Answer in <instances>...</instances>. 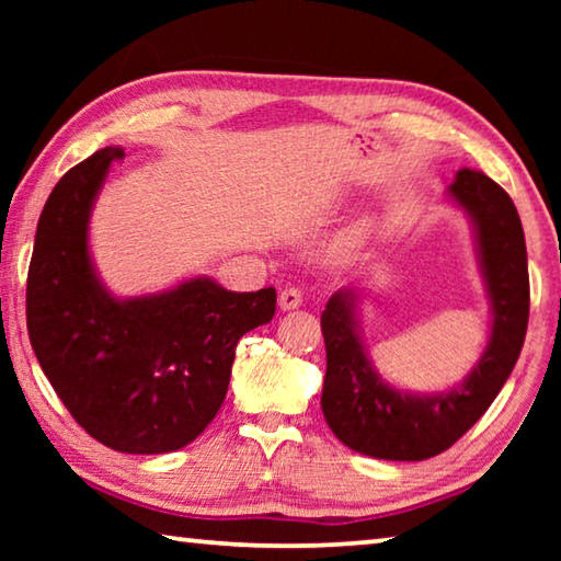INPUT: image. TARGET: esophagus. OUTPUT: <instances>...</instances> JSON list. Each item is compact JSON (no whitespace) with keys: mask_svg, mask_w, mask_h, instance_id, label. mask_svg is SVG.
Segmentation results:
<instances>
[{"mask_svg":"<svg viewBox=\"0 0 561 561\" xmlns=\"http://www.w3.org/2000/svg\"><path fill=\"white\" fill-rule=\"evenodd\" d=\"M301 301H304L301 289H297V287H284V289L279 291V309H282V311L299 309Z\"/></svg>","mask_w":561,"mask_h":561,"instance_id":"esophagus-1","label":"esophagus"}]
</instances>
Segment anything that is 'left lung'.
I'll return each instance as SVG.
<instances>
[{"label":"left lung","instance_id":"obj_1","mask_svg":"<svg viewBox=\"0 0 561 561\" xmlns=\"http://www.w3.org/2000/svg\"><path fill=\"white\" fill-rule=\"evenodd\" d=\"M448 197L472 222L492 314L488 346L460 383L433 393L388 383L360 341L354 287L339 289L321 314L327 344L321 411L341 443L378 460H428L448 450L495 401L525 344L529 274L515 203L495 180L470 168L455 173Z\"/></svg>","mask_w":561,"mask_h":561}]
</instances>
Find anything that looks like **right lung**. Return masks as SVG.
Here are the masks:
<instances>
[{
	"label": "right lung",
	"mask_w": 561,
	"mask_h": 561,
	"mask_svg": "<svg viewBox=\"0 0 561 561\" xmlns=\"http://www.w3.org/2000/svg\"><path fill=\"white\" fill-rule=\"evenodd\" d=\"M116 146L73 165L46 201L26 279V329L56 396L91 438L130 455L185 448L220 411L234 346L270 324L274 287L230 291L190 277L121 299L99 277L91 213Z\"/></svg>",
	"instance_id": "obj_1"
}]
</instances>
